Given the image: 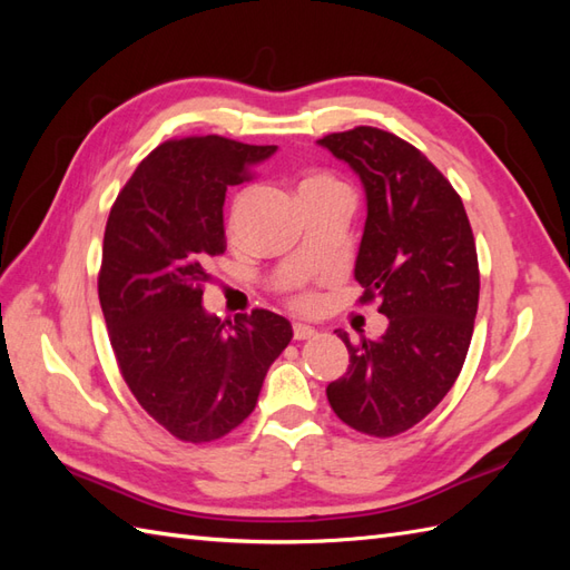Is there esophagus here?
Masks as SVG:
<instances>
[{
    "label": "esophagus",
    "instance_id": "obj_1",
    "mask_svg": "<svg viewBox=\"0 0 570 570\" xmlns=\"http://www.w3.org/2000/svg\"><path fill=\"white\" fill-rule=\"evenodd\" d=\"M318 331L313 328V325H306V323H294V341H311L313 335H316Z\"/></svg>",
    "mask_w": 570,
    "mask_h": 570
}]
</instances>
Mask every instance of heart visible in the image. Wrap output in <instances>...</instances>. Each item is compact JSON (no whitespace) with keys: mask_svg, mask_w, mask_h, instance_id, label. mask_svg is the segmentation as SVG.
<instances>
[{"mask_svg":"<svg viewBox=\"0 0 570 570\" xmlns=\"http://www.w3.org/2000/svg\"><path fill=\"white\" fill-rule=\"evenodd\" d=\"M341 190H345V188H343L341 184H337L335 178L325 176V174H311V176H306V178L298 184V196H301V200L316 198V196H328V193H341ZM249 200H252V190H242L239 196L235 198V203H233V213H229V225L235 227V225L239 223V217L245 215ZM294 304H296L298 308H313V306H316V296L301 294V296H296Z\"/></svg>","mask_w":570,"mask_h":570,"instance_id":"1","label":"heart"}]
</instances>
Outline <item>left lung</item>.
Returning a JSON list of instances; mask_svg holds the SVG:
<instances>
[{
  "mask_svg": "<svg viewBox=\"0 0 570 570\" xmlns=\"http://www.w3.org/2000/svg\"><path fill=\"white\" fill-rule=\"evenodd\" d=\"M357 174L367 200L355 278L390 325L350 343V367L328 384L337 419L390 439L429 416L455 384L475 325V237L453 186L416 147L377 127L318 139Z\"/></svg>",
  "mask_w": 570,
  "mask_h": 570,
  "instance_id": "1",
  "label": "left lung"
}]
</instances>
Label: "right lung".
Listing matches in <instances>:
<instances>
[{"mask_svg": "<svg viewBox=\"0 0 570 570\" xmlns=\"http://www.w3.org/2000/svg\"><path fill=\"white\" fill-rule=\"evenodd\" d=\"M274 151L217 135L166 141L137 166L105 227L98 292L119 372L180 441L237 429L294 337L292 323L264 308L223 323L203 308L200 288L225 252L227 186Z\"/></svg>", "mask_w": 570, "mask_h": 570, "instance_id": "1", "label": "right lung"}]
</instances>
